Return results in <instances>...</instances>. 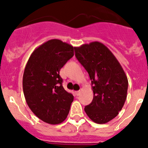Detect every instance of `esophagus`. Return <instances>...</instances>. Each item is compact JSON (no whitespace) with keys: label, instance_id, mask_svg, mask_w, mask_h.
I'll return each mask as SVG.
<instances>
[{"label":"esophagus","instance_id":"obj_1","mask_svg":"<svg viewBox=\"0 0 148 148\" xmlns=\"http://www.w3.org/2000/svg\"><path fill=\"white\" fill-rule=\"evenodd\" d=\"M80 93H81V90H79V91H76L75 92V94L76 95H80Z\"/></svg>","mask_w":148,"mask_h":148}]
</instances>
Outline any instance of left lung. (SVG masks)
<instances>
[{
  "instance_id": "obj_1",
  "label": "left lung",
  "mask_w": 148,
  "mask_h": 148,
  "mask_svg": "<svg viewBox=\"0 0 148 148\" xmlns=\"http://www.w3.org/2000/svg\"><path fill=\"white\" fill-rule=\"evenodd\" d=\"M74 50L77 60L89 74L94 94L85 111L95 123H107L118 115L126 101L128 80L125 71L101 42L85 44Z\"/></svg>"
}]
</instances>
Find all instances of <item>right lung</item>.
I'll use <instances>...</instances> for the list:
<instances>
[{"mask_svg": "<svg viewBox=\"0 0 148 148\" xmlns=\"http://www.w3.org/2000/svg\"><path fill=\"white\" fill-rule=\"evenodd\" d=\"M74 47L60 40L45 42L34 50L23 75L25 101L38 118L51 125L67 118L74 96L62 86L60 70L74 56Z\"/></svg>", "mask_w": 148, "mask_h": 148, "instance_id": "right-lung-1", "label": "right lung"}]
</instances>
